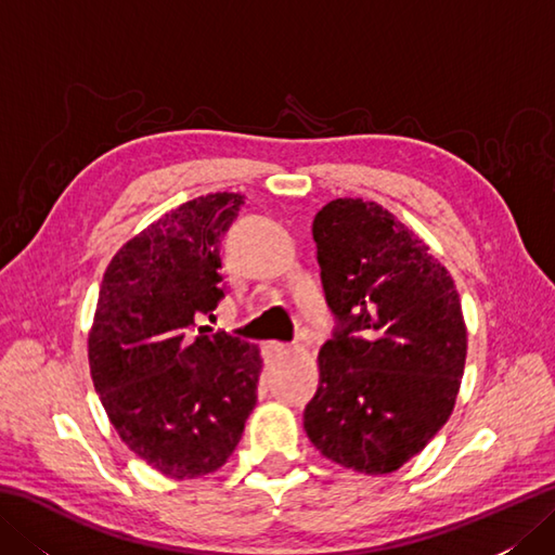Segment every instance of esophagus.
<instances>
[{
  "instance_id": "obj_1",
  "label": "esophagus",
  "mask_w": 555,
  "mask_h": 555,
  "mask_svg": "<svg viewBox=\"0 0 555 555\" xmlns=\"http://www.w3.org/2000/svg\"><path fill=\"white\" fill-rule=\"evenodd\" d=\"M286 352H291V348L284 346V344H267L264 346V356L267 358H279V356H286Z\"/></svg>"
}]
</instances>
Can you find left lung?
I'll return each mask as SVG.
<instances>
[{"label":"left lung","mask_w":555,"mask_h":555,"mask_svg":"<svg viewBox=\"0 0 555 555\" xmlns=\"http://www.w3.org/2000/svg\"><path fill=\"white\" fill-rule=\"evenodd\" d=\"M336 326L302 424L317 451L388 475L451 417L467 332L451 274L376 203L338 197L312 221Z\"/></svg>","instance_id":"obj_1"}]
</instances>
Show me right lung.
Returning <instances> with one entry per match:
<instances>
[{"instance_id": "add662e5", "label": "right lung", "mask_w": 555, "mask_h": 555, "mask_svg": "<svg viewBox=\"0 0 555 555\" xmlns=\"http://www.w3.org/2000/svg\"><path fill=\"white\" fill-rule=\"evenodd\" d=\"M243 195L188 199L128 241L104 271L90 374L121 441L157 473H215L257 403V346L197 326L227 296L221 238Z\"/></svg>"}]
</instances>
